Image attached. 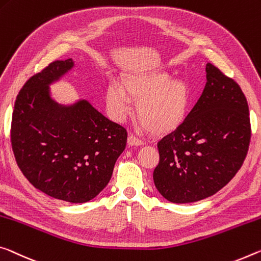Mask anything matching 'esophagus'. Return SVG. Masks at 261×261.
<instances>
[{
    "label": "esophagus",
    "instance_id": "esophagus-1",
    "mask_svg": "<svg viewBox=\"0 0 261 261\" xmlns=\"http://www.w3.org/2000/svg\"><path fill=\"white\" fill-rule=\"evenodd\" d=\"M127 144H129L130 146H139V145H143L144 142L142 139L136 137V136L130 135L129 137H127Z\"/></svg>",
    "mask_w": 261,
    "mask_h": 261
}]
</instances>
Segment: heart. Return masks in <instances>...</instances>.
<instances>
[{
  "mask_svg": "<svg viewBox=\"0 0 261 261\" xmlns=\"http://www.w3.org/2000/svg\"><path fill=\"white\" fill-rule=\"evenodd\" d=\"M130 100L137 101L139 121L152 134L160 135L185 121L192 92L187 82L166 72L129 74L122 80V87L113 82L107 88V105L116 121L129 113Z\"/></svg>",
  "mask_w": 261,
  "mask_h": 261,
  "instance_id": "heart-1",
  "label": "heart"
}]
</instances>
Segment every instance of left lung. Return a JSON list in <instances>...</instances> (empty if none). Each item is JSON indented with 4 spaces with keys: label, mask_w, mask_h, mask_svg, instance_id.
Here are the masks:
<instances>
[{
    "label": "left lung",
    "mask_w": 261,
    "mask_h": 261,
    "mask_svg": "<svg viewBox=\"0 0 261 261\" xmlns=\"http://www.w3.org/2000/svg\"><path fill=\"white\" fill-rule=\"evenodd\" d=\"M206 84L185 121L158 142L153 180L173 203H190L217 193L242 167L249 151V106L241 87L206 64Z\"/></svg>",
    "instance_id": "1"
}]
</instances>
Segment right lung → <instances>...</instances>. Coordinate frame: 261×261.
Listing matches in <instances>:
<instances>
[{
    "label": "right lung",
    "instance_id": "obj_1",
    "mask_svg": "<svg viewBox=\"0 0 261 261\" xmlns=\"http://www.w3.org/2000/svg\"><path fill=\"white\" fill-rule=\"evenodd\" d=\"M73 65L56 60L25 82L15 101L10 139L16 163L34 187L85 203L108 185L127 134L89 102L65 107L52 100L48 86Z\"/></svg>",
    "mask_w": 261,
    "mask_h": 261
}]
</instances>
